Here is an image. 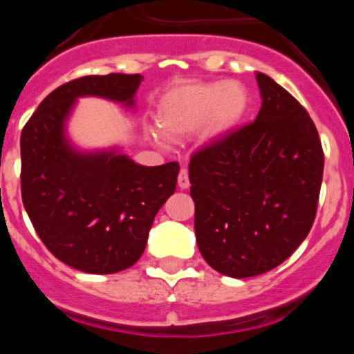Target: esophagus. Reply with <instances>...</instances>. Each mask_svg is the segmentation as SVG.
<instances>
[{
	"label": "esophagus",
	"mask_w": 354,
	"mask_h": 354,
	"mask_svg": "<svg viewBox=\"0 0 354 354\" xmlns=\"http://www.w3.org/2000/svg\"><path fill=\"white\" fill-rule=\"evenodd\" d=\"M177 184H179L180 189H187V187H189V175H187V168H180Z\"/></svg>",
	"instance_id": "34e87169"
}]
</instances>
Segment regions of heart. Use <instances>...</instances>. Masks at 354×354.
I'll list each match as a JSON object with an SVG mask.
<instances>
[{
	"mask_svg": "<svg viewBox=\"0 0 354 354\" xmlns=\"http://www.w3.org/2000/svg\"><path fill=\"white\" fill-rule=\"evenodd\" d=\"M248 99L239 81H180L161 95L156 122L168 138H183L204 126L205 136L218 140L245 117Z\"/></svg>",
	"mask_w": 354,
	"mask_h": 354,
	"instance_id": "1",
	"label": "heart"
}]
</instances>
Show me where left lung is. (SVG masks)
Instances as JSON below:
<instances>
[{
	"label": "left lung",
	"instance_id": "8db88e82",
	"mask_svg": "<svg viewBox=\"0 0 354 354\" xmlns=\"http://www.w3.org/2000/svg\"><path fill=\"white\" fill-rule=\"evenodd\" d=\"M257 83V118L189 161L196 245L232 278L268 273L292 255L310 232L323 183V147L306 109L262 72Z\"/></svg>",
	"mask_w": 354,
	"mask_h": 354
}]
</instances>
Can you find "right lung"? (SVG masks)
I'll return each mask as SVG.
<instances>
[{
	"instance_id": "1",
	"label": "right lung",
	"mask_w": 354,
	"mask_h": 354,
	"mask_svg": "<svg viewBox=\"0 0 354 354\" xmlns=\"http://www.w3.org/2000/svg\"><path fill=\"white\" fill-rule=\"evenodd\" d=\"M143 76H83L53 90L21 133V195L35 232L58 261L109 274L142 257L149 230L174 195L179 162L142 167L115 150L80 152L65 122L77 97L134 104Z\"/></svg>"
}]
</instances>
